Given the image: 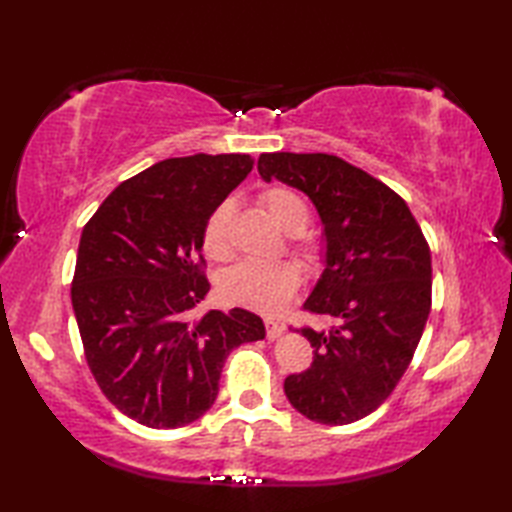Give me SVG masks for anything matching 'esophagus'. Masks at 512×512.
<instances>
[{
  "instance_id": "1",
  "label": "esophagus",
  "mask_w": 512,
  "mask_h": 512,
  "mask_svg": "<svg viewBox=\"0 0 512 512\" xmlns=\"http://www.w3.org/2000/svg\"><path fill=\"white\" fill-rule=\"evenodd\" d=\"M286 332V328L281 323H277V321H273V319H266V336L270 341H275V339H279L281 334Z\"/></svg>"
}]
</instances>
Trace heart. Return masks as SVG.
I'll return each mask as SVG.
<instances>
[{"mask_svg":"<svg viewBox=\"0 0 512 512\" xmlns=\"http://www.w3.org/2000/svg\"><path fill=\"white\" fill-rule=\"evenodd\" d=\"M264 211L286 233H299L310 220V211L299 195L286 187H270L259 195ZM233 202H220L202 228V248L215 262L233 255L231 244ZM299 268L290 262H242L222 279V295L250 310L275 314L284 310L299 288Z\"/></svg>","mask_w":512,"mask_h":512,"instance_id":"1","label":"heart"}]
</instances>
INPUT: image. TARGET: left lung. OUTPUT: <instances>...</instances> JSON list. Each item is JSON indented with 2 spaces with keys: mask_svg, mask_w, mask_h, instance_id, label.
Returning a JSON list of instances; mask_svg holds the SVG:
<instances>
[{
  "mask_svg": "<svg viewBox=\"0 0 512 512\" xmlns=\"http://www.w3.org/2000/svg\"><path fill=\"white\" fill-rule=\"evenodd\" d=\"M259 176L303 191L325 237L323 273L303 308L330 330L301 328L314 361L284 380L308 420L350 424L376 411L409 367L431 310V250L407 202L339 156L275 151Z\"/></svg>",
  "mask_w": 512,
  "mask_h": 512,
  "instance_id": "left-lung-1",
  "label": "left lung"
}]
</instances>
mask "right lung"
I'll return each instance as SVG.
<instances>
[{
  "label": "right lung",
  "instance_id": "add662e5",
  "mask_svg": "<svg viewBox=\"0 0 512 512\" xmlns=\"http://www.w3.org/2000/svg\"><path fill=\"white\" fill-rule=\"evenodd\" d=\"M248 154L156 162L107 195L83 226L72 308L105 398L149 429H176L217 398L226 356L266 336L257 314L189 312L206 297L202 228L250 169Z\"/></svg>",
  "mask_w": 512,
  "mask_h": 512
}]
</instances>
